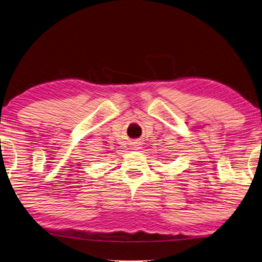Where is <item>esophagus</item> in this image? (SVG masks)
Segmentation results:
<instances>
[{
    "label": "esophagus",
    "instance_id": "34e87169",
    "mask_svg": "<svg viewBox=\"0 0 262 262\" xmlns=\"http://www.w3.org/2000/svg\"><path fill=\"white\" fill-rule=\"evenodd\" d=\"M141 148V146H140V144H138V142H136V144H133V149L135 150H139Z\"/></svg>",
    "mask_w": 262,
    "mask_h": 262
}]
</instances>
